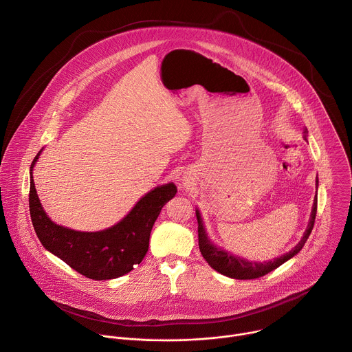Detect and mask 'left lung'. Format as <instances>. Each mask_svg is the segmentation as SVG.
<instances>
[{
  "mask_svg": "<svg viewBox=\"0 0 352 352\" xmlns=\"http://www.w3.org/2000/svg\"><path fill=\"white\" fill-rule=\"evenodd\" d=\"M304 133L307 134V131H304ZM316 190H318V177H316ZM316 208H318V196H315V199H314L311 218H309L308 226H307V229L304 232L301 241L289 253H286V254H283V256H280L278 258H274L271 261H265V263L248 261L245 258H241L238 256H233V254H230V253L217 248L215 245H212L210 242V239L207 238V233H206V229L203 226L200 212H199V210H196L200 253H201L203 258L208 263V265L212 270H215L217 272H219V274H222L225 276H229V278H233V279H257V278H261V276L270 274L271 271L276 270L278 267H280L283 263H286L292 257H294L304 248L308 236L311 235L314 223H315Z\"/></svg>",
  "mask_w": 352,
  "mask_h": 352,
  "instance_id": "left-lung-1",
  "label": "left lung"
}]
</instances>
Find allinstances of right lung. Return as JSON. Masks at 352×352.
<instances>
[{
    "label": "right lung",
    "instance_id": "add662e5",
    "mask_svg": "<svg viewBox=\"0 0 352 352\" xmlns=\"http://www.w3.org/2000/svg\"><path fill=\"white\" fill-rule=\"evenodd\" d=\"M40 153L30 167L29 207L41 245L70 268L94 280L114 279L133 271L144 260L153 223L163 206L175 196L177 186L170 182L148 192L111 228L99 232H80L56 225L45 214L33 181V167Z\"/></svg>",
    "mask_w": 352,
    "mask_h": 352
}]
</instances>
